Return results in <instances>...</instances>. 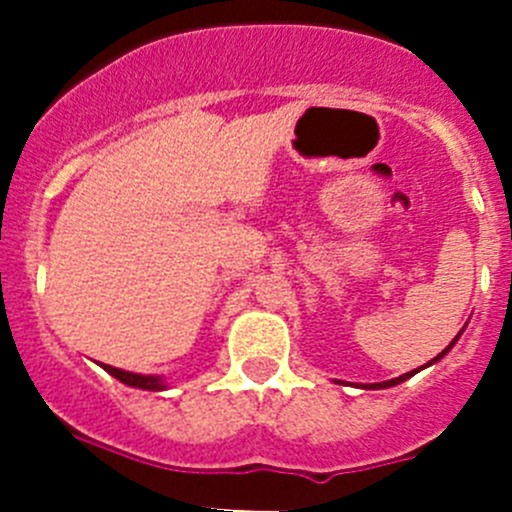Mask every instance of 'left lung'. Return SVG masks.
Segmentation results:
<instances>
[{
	"instance_id": "left-lung-1",
	"label": "left lung",
	"mask_w": 512,
	"mask_h": 512,
	"mask_svg": "<svg viewBox=\"0 0 512 512\" xmlns=\"http://www.w3.org/2000/svg\"><path fill=\"white\" fill-rule=\"evenodd\" d=\"M463 329H466V327H463ZM463 329H461V332H458V334H456V339H453V342H451V344H448V347H446V349H443V352H441V354H438V356H433V359H431V361H428V364L418 366V369H414V371H406V374L396 376V379H389V381H379V384H361V389H389V386H396V384H401V381L411 379V376H414V374H418V371H421V369H426V366H431V364H436V361H441V359H443V356H446L448 352H451V349H453V344H456V342H458V339H461Z\"/></svg>"
}]
</instances>
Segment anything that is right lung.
Wrapping results in <instances>:
<instances>
[{"label":"right lung","instance_id":"obj_1","mask_svg":"<svg viewBox=\"0 0 512 512\" xmlns=\"http://www.w3.org/2000/svg\"><path fill=\"white\" fill-rule=\"evenodd\" d=\"M101 366L113 376V379H118L121 384H126V386H133V389H143V391H165L168 389V386H165V379L158 374H133V371L116 369V366H108V364H101Z\"/></svg>","mask_w":512,"mask_h":512}]
</instances>
